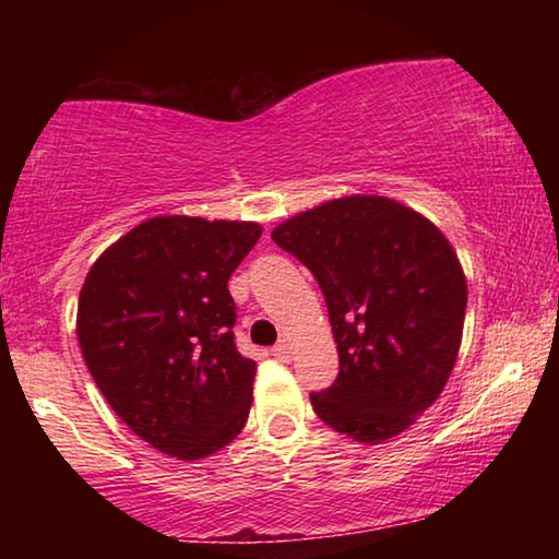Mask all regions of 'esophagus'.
<instances>
[{
    "mask_svg": "<svg viewBox=\"0 0 559 559\" xmlns=\"http://www.w3.org/2000/svg\"><path fill=\"white\" fill-rule=\"evenodd\" d=\"M271 353H273V357H278V359H288L290 345L286 343V340H281V343H276V345L271 347Z\"/></svg>",
    "mask_w": 559,
    "mask_h": 559,
    "instance_id": "esophagus-1",
    "label": "esophagus"
}]
</instances>
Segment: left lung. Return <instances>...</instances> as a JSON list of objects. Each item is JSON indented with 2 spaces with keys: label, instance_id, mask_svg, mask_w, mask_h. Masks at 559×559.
<instances>
[{
  "label": "left lung",
  "instance_id": "left-lung-1",
  "mask_svg": "<svg viewBox=\"0 0 559 559\" xmlns=\"http://www.w3.org/2000/svg\"><path fill=\"white\" fill-rule=\"evenodd\" d=\"M271 239L310 269L328 302L340 372L310 394L316 414L359 443L400 437L459 357L468 288L453 246L427 216L377 194L300 212Z\"/></svg>",
  "mask_w": 559,
  "mask_h": 559
}]
</instances>
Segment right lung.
Segmentation results:
<instances>
[{"label": "right lung", "instance_id": "1", "mask_svg": "<svg viewBox=\"0 0 559 559\" xmlns=\"http://www.w3.org/2000/svg\"><path fill=\"white\" fill-rule=\"evenodd\" d=\"M257 222L153 216L93 263L75 335L88 372L150 447L200 461L249 419L257 362L234 345L226 283L261 236Z\"/></svg>", "mask_w": 559, "mask_h": 559}]
</instances>
